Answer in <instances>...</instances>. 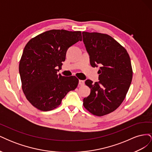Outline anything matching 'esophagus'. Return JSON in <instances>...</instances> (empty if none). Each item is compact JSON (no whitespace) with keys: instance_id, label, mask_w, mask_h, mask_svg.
Wrapping results in <instances>:
<instances>
[{"instance_id":"obj_1","label":"esophagus","mask_w":152,"mask_h":152,"mask_svg":"<svg viewBox=\"0 0 152 152\" xmlns=\"http://www.w3.org/2000/svg\"><path fill=\"white\" fill-rule=\"evenodd\" d=\"M84 84H85V82H84V80H79V84L80 85V86H84Z\"/></svg>"}]
</instances>
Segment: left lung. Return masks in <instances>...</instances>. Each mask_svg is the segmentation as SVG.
<instances>
[{
	"instance_id": "1",
	"label": "left lung",
	"mask_w": 152,
	"mask_h": 152,
	"mask_svg": "<svg viewBox=\"0 0 152 152\" xmlns=\"http://www.w3.org/2000/svg\"><path fill=\"white\" fill-rule=\"evenodd\" d=\"M83 42L93 67L101 66L98 82H85L91 93L84 98V108L94 115L115 111L125 99L132 79L131 59L126 49L111 36L83 31Z\"/></svg>"
}]
</instances>
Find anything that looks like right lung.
<instances>
[{
    "mask_svg": "<svg viewBox=\"0 0 152 152\" xmlns=\"http://www.w3.org/2000/svg\"><path fill=\"white\" fill-rule=\"evenodd\" d=\"M82 40L80 31L51 30L30 39L19 65L22 90L27 100L41 111L59 107L69 91L76 89L75 76L57 74L65 61L66 50Z\"/></svg>",
    "mask_w": 152,
    "mask_h": 152,
    "instance_id": "right-lung-1",
    "label": "right lung"
}]
</instances>
